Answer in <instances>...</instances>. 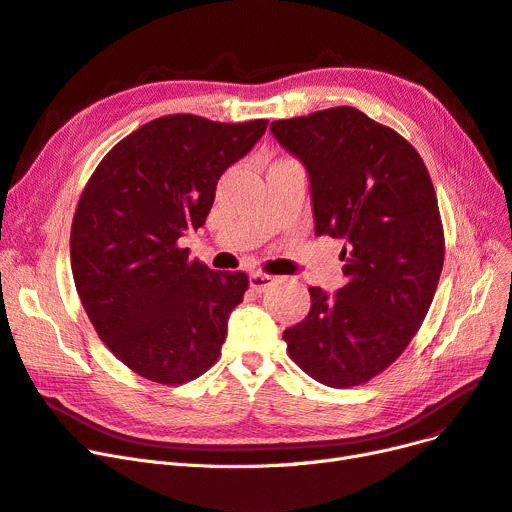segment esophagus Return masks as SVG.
<instances>
[{
	"label": "esophagus",
	"instance_id": "obj_1",
	"mask_svg": "<svg viewBox=\"0 0 512 512\" xmlns=\"http://www.w3.org/2000/svg\"><path fill=\"white\" fill-rule=\"evenodd\" d=\"M276 282V278L274 276H270V274H261V272H253L251 276H249V285H251V289H255L257 293H261V291H268L272 285Z\"/></svg>",
	"mask_w": 512,
	"mask_h": 512
}]
</instances>
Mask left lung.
Listing matches in <instances>:
<instances>
[{
  "mask_svg": "<svg viewBox=\"0 0 512 512\" xmlns=\"http://www.w3.org/2000/svg\"><path fill=\"white\" fill-rule=\"evenodd\" d=\"M306 166L314 232L344 242L346 285L310 287L312 306L282 337L316 382H369L409 346L437 291L445 238L428 170L399 132L354 107L270 124Z\"/></svg>",
  "mask_w": 512,
  "mask_h": 512,
  "instance_id": "obj_1",
  "label": "left lung"
}]
</instances>
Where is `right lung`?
<instances>
[{
	"label": "right lung",
	"instance_id": "1",
	"mask_svg": "<svg viewBox=\"0 0 512 512\" xmlns=\"http://www.w3.org/2000/svg\"><path fill=\"white\" fill-rule=\"evenodd\" d=\"M268 120H151L101 160L71 223V272L101 342L145 380L179 386L211 369L249 278L189 261L221 175Z\"/></svg>",
	"mask_w": 512,
	"mask_h": 512
}]
</instances>
